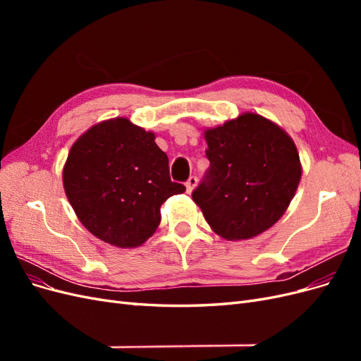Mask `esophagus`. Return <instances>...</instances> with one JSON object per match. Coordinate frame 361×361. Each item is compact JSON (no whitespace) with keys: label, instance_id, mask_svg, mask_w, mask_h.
I'll use <instances>...</instances> for the list:
<instances>
[{"label":"esophagus","instance_id":"esophagus-1","mask_svg":"<svg viewBox=\"0 0 361 361\" xmlns=\"http://www.w3.org/2000/svg\"><path fill=\"white\" fill-rule=\"evenodd\" d=\"M195 185H197V178H195V176H191L187 182H185V187H187L188 194L192 192V190L195 188Z\"/></svg>","mask_w":361,"mask_h":361}]
</instances>
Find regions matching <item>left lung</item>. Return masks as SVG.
I'll return each instance as SVG.
<instances>
[{
	"instance_id": "1",
	"label": "left lung",
	"mask_w": 361,
	"mask_h": 361,
	"mask_svg": "<svg viewBox=\"0 0 361 361\" xmlns=\"http://www.w3.org/2000/svg\"><path fill=\"white\" fill-rule=\"evenodd\" d=\"M211 166L192 192L212 231L227 241L251 239L274 226L292 202L302 174L285 129L243 113L204 129Z\"/></svg>"
}]
</instances>
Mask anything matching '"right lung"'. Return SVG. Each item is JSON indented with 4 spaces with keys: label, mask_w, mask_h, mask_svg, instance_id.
Returning <instances> with one entry per match:
<instances>
[{
    "label": "right lung",
    "mask_w": 361,
    "mask_h": 361,
    "mask_svg": "<svg viewBox=\"0 0 361 361\" xmlns=\"http://www.w3.org/2000/svg\"><path fill=\"white\" fill-rule=\"evenodd\" d=\"M63 187L81 224L101 241L135 248L155 233L161 204L182 194L155 134L126 117L96 123L72 145Z\"/></svg>",
    "instance_id": "right-lung-1"
}]
</instances>
